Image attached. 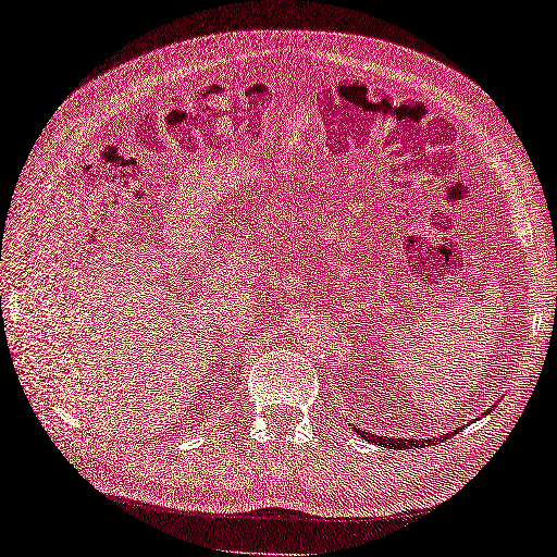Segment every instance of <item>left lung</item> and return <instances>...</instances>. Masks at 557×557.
Here are the masks:
<instances>
[{"label":"left lung","instance_id":"8db88e82","mask_svg":"<svg viewBox=\"0 0 557 557\" xmlns=\"http://www.w3.org/2000/svg\"><path fill=\"white\" fill-rule=\"evenodd\" d=\"M359 435L366 440V442H373V444H381V446H387V449H401V451H406V449H413V446H420V449H423V446H430V444H435V442H440V440H446L449 435H442V437H435V440H392V437H381V435H373V432H366V430H359V428H355Z\"/></svg>","mask_w":557,"mask_h":557}]
</instances>
